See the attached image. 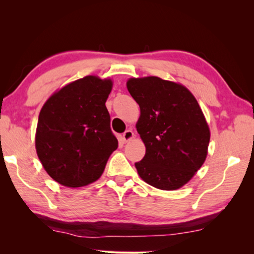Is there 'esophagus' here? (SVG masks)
<instances>
[{
	"mask_svg": "<svg viewBox=\"0 0 254 254\" xmlns=\"http://www.w3.org/2000/svg\"><path fill=\"white\" fill-rule=\"evenodd\" d=\"M133 137H134V133H133L132 130H127L123 133V140L127 142V141H131Z\"/></svg>",
	"mask_w": 254,
	"mask_h": 254,
	"instance_id": "1",
	"label": "esophagus"
}]
</instances>
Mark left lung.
Masks as SVG:
<instances>
[{"label": "left lung", "instance_id": "left-lung-1", "mask_svg": "<svg viewBox=\"0 0 254 254\" xmlns=\"http://www.w3.org/2000/svg\"><path fill=\"white\" fill-rule=\"evenodd\" d=\"M127 87L140 106L135 127L145 145L137 174L162 190L182 188L208 153L210 131L198 102L184 85L157 76L132 77Z\"/></svg>", "mask_w": 254, "mask_h": 254}]
</instances>
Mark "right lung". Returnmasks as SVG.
Instances as JSON below:
<instances>
[{
  "label": "right lung",
  "mask_w": 254,
  "mask_h": 254,
  "mask_svg": "<svg viewBox=\"0 0 254 254\" xmlns=\"http://www.w3.org/2000/svg\"><path fill=\"white\" fill-rule=\"evenodd\" d=\"M111 78L89 75L56 91L42 106L36 130V150L51 178L69 188L101 177L118 149L105 103Z\"/></svg>",
  "instance_id": "obj_1"
}]
</instances>
